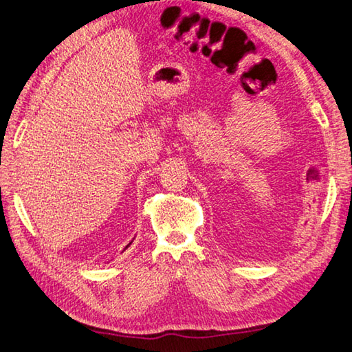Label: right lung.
<instances>
[{
  "label": "right lung",
  "instance_id": "1",
  "mask_svg": "<svg viewBox=\"0 0 352 352\" xmlns=\"http://www.w3.org/2000/svg\"><path fill=\"white\" fill-rule=\"evenodd\" d=\"M129 245H131V243H129ZM129 245H127V246H129ZM127 246H126V248H127Z\"/></svg>",
  "mask_w": 352,
  "mask_h": 352
}]
</instances>
